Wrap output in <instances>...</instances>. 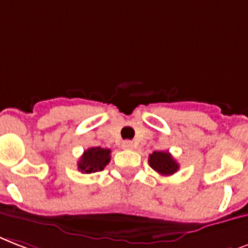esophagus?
Returning <instances> with one entry per match:
<instances>
[{"label": "esophagus", "instance_id": "esophagus-1", "mask_svg": "<svg viewBox=\"0 0 248 248\" xmlns=\"http://www.w3.org/2000/svg\"><path fill=\"white\" fill-rule=\"evenodd\" d=\"M123 147H124V149H128V150H129V149H133L134 143L132 141H124V142H123Z\"/></svg>", "mask_w": 248, "mask_h": 248}]
</instances>
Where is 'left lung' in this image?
<instances>
[{"mask_svg": "<svg viewBox=\"0 0 248 248\" xmlns=\"http://www.w3.org/2000/svg\"><path fill=\"white\" fill-rule=\"evenodd\" d=\"M149 164L162 176H170L176 173L180 168L178 163L172 158L168 151H154L149 156Z\"/></svg>", "mask_w": 248, "mask_h": 248, "instance_id": "8db88e82", "label": "left lung"}]
</instances>
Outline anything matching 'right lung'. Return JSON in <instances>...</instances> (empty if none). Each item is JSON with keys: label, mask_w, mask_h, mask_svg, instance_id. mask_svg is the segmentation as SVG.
I'll return each mask as SVG.
<instances>
[{"label": "right lung", "mask_w": 248, "mask_h": 248, "mask_svg": "<svg viewBox=\"0 0 248 248\" xmlns=\"http://www.w3.org/2000/svg\"><path fill=\"white\" fill-rule=\"evenodd\" d=\"M110 149L90 147L84 151V154L78 162V170H81L82 173H94L103 170V168L110 163Z\"/></svg>", "instance_id": "obj_1"}]
</instances>
